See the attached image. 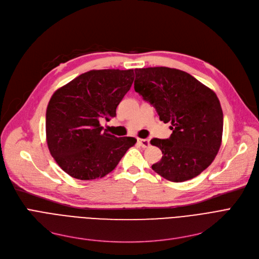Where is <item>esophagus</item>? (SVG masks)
I'll list each match as a JSON object with an SVG mask.
<instances>
[{
	"mask_svg": "<svg viewBox=\"0 0 259 259\" xmlns=\"http://www.w3.org/2000/svg\"><path fill=\"white\" fill-rule=\"evenodd\" d=\"M138 144L143 148H147L149 145H150V141L147 139H138Z\"/></svg>",
	"mask_w": 259,
	"mask_h": 259,
	"instance_id": "34e87169",
	"label": "esophagus"
}]
</instances>
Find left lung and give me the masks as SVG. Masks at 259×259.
Instances as JSON below:
<instances>
[{"mask_svg":"<svg viewBox=\"0 0 259 259\" xmlns=\"http://www.w3.org/2000/svg\"><path fill=\"white\" fill-rule=\"evenodd\" d=\"M134 90L171 122L169 139H153L162 157L152 169L182 183L208 168L220 150L224 115L216 94L189 73L168 67L135 69Z\"/></svg>","mask_w":259,"mask_h":259,"instance_id":"obj_1","label":"left lung"}]
</instances>
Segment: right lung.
Masks as SVG:
<instances>
[{
    "label": "right lung",
    "mask_w": 259,
    "mask_h": 259,
    "mask_svg": "<svg viewBox=\"0 0 259 259\" xmlns=\"http://www.w3.org/2000/svg\"><path fill=\"white\" fill-rule=\"evenodd\" d=\"M132 69L91 70L54 92L46 111V138L58 165L80 181L110 173L137 140L116 138L100 125L116 116V107L130 90Z\"/></svg>",
    "instance_id": "add662e5"
}]
</instances>
